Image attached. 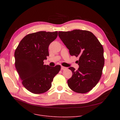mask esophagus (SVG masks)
Segmentation results:
<instances>
[{
	"label": "esophagus",
	"mask_w": 120,
	"mask_h": 120,
	"mask_svg": "<svg viewBox=\"0 0 120 120\" xmlns=\"http://www.w3.org/2000/svg\"><path fill=\"white\" fill-rule=\"evenodd\" d=\"M66 69H67V68H66L64 66H61V70H66Z\"/></svg>",
	"instance_id": "esophagus-1"
}]
</instances>
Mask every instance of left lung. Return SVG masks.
I'll return each instance as SVG.
<instances>
[{
	"label": "left lung",
	"mask_w": 120,
	"mask_h": 120,
	"mask_svg": "<svg viewBox=\"0 0 120 120\" xmlns=\"http://www.w3.org/2000/svg\"><path fill=\"white\" fill-rule=\"evenodd\" d=\"M61 40L69 49L71 55L79 58L77 70L70 67L72 72L68 85L73 91L86 93L97 84L105 64L104 49L97 37L86 30L59 31Z\"/></svg>",
	"instance_id": "1"
}]
</instances>
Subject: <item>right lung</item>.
<instances>
[{"label": "right lung", "instance_id": "add662e5", "mask_svg": "<svg viewBox=\"0 0 120 120\" xmlns=\"http://www.w3.org/2000/svg\"><path fill=\"white\" fill-rule=\"evenodd\" d=\"M58 31H40L29 34L20 42L15 52V66L26 89L34 94L47 91L52 86L55 75L61 66L44 65L49 56V44L57 37Z\"/></svg>", "mask_w": 120, "mask_h": 120}]
</instances>
